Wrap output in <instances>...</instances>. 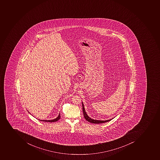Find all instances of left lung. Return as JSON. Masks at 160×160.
<instances>
[{"instance_id": "obj_1", "label": "left lung", "mask_w": 160, "mask_h": 160, "mask_svg": "<svg viewBox=\"0 0 160 160\" xmlns=\"http://www.w3.org/2000/svg\"><path fill=\"white\" fill-rule=\"evenodd\" d=\"M82 110H83V112L84 117L85 119H86V120L87 121L90 122V123H93V124H100V123H103L105 122H107L110 121L112 119H110L108 120L102 121V120H94V119H91L86 114L85 110L84 107V104L82 102Z\"/></svg>"}]
</instances>
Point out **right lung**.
Returning <instances> with one entry per match:
<instances>
[{"instance_id": "add662e5", "label": "right lung", "mask_w": 160, "mask_h": 160, "mask_svg": "<svg viewBox=\"0 0 160 160\" xmlns=\"http://www.w3.org/2000/svg\"><path fill=\"white\" fill-rule=\"evenodd\" d=\"M60 118H61V116H60V114H59L58 117L56 118V119H53V120H39L42 121L48 122H54L58 121Z\"/></svg>"}]
</instances>
